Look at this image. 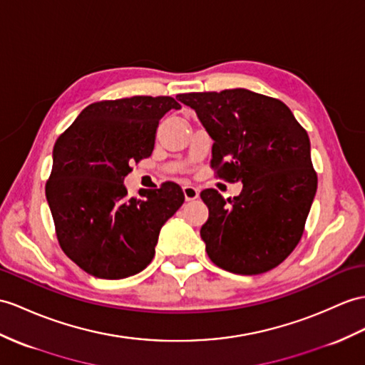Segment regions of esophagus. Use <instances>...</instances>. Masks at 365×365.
Instances as JSON below:
<instances>
[{"instance_id": "34e87169", "label": "esophagus", "mask_w": 365, "mask_h": 365, "mask_svg": "<svg viewBox=\"0 0 365 365\" xmlns=\"http://www.w3.org/2000/svg\"><path fill=\"white\" fill-rule=\"evenodd\" d=\"M182 193H184L185 201L197 200L200 197V190L197 187H193V185H190V184L182 185Z\"/></svg>"}]
</instances>
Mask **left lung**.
<instances>
[{
  "label": "left lung",
  "mask_w": 365,
  "mask_h": 365,
  "mask_svg": "<svg viewBox=\"0 0 365 365\" xmlns=\"http://www.w3.org/2000/svg\"><path fill=\"white\" fill-rule=\"evenodd\" d=\"M176 99L195 110L213 139L218 178L243 184L232 200L201 192L209 218L200 234L209 259L243 275L279 266L300 242L317 189L305 128L285 103L245 88Z\"/></svg>",
  "instance_id": "1"
}]
</instances>
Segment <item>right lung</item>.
I'll list each match as a JSON object with an SVG mask.
<instances>
[{
  "label": "right lung",
  "mask_w": 365,
  "mask_h": 365,
  "mask_svg": "<svg viewBox=\"0 0 365 365\" xmlns=\"http://www.w3.org/2000/svg\"><path fill=\"white\" fill-rule=\"evenodd\" d=\"M180 108L168 96L96 102L57 139L46 200L60 247L85 272L125 279L153 260L159 230L184 193L168 181L138 200L123 178L152 155L163 115Z\"/></svg>",
  "instance_id": "obj_1"
}]
</instances>
